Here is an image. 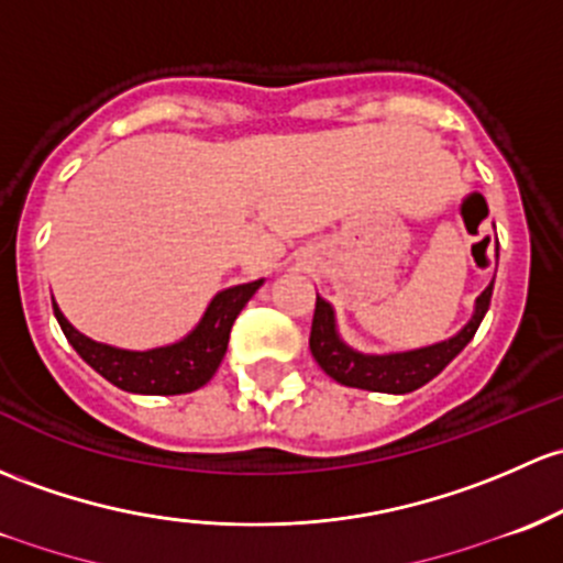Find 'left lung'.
Listing matches in <instances>:
<instances>
[{"mask_svg": "<svg viewBox=\"0 0 563 563\" xmlns=\"http://www.w3.org/2000/svg\"><path fill=\"white\" fill-rule=\"evenodd\" d=\"M496 277V275H494ZM494 280L485 286V291L475 299V312L453 336L434 342V345L416 347V351L399 353H361L347 345L336 329L334 307L327 299H316V316H312L310 351L329 377L347 388L377 390V394H410V390L434 380L451 361L466 347V342L475 336L477 327L488 312Z\"/></svg>", "mask_w": 563, "mask_h": 563, "instance_id": "obj_1", "label": "left lung"}]
</instances>
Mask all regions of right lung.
Masks as SVG:
<instances>
[{
    "mask_svg": "<svg viewBox=\"0 0 563 563\" xmlns=\"http://www.w3.org/2000/svg\"><path fill=\"white\" fill-rule=\"evenodd\" d=\"M262 286L264 280H253L223 288L210 299L205 316L183 340L164 347H151V351L112 347L80 334L64 318L56 301H53V316H56L69 345L78 351V356L112 386L129 390V394L175 396L202 388L216 375L223 356H227L229 334H232L236 316Z\"/></svg>",
    "mask_w": 563,
    "mask_h": 563,
    "instance_id": "1",
    "label": "right lung"
}]
</instances>
